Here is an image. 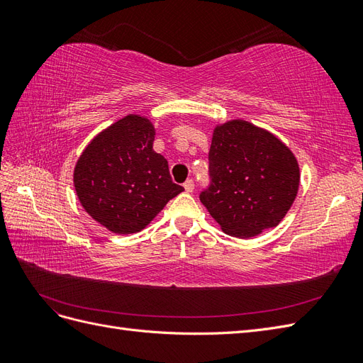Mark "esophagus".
<instances>
[{"mask_svg": "<svg viewBox=\"0 0 363 363\" xmlns=\"http://www.w3.org/2000/svg\"><path fill=\"white\" fill-rule=\"evenodd\" d=\"M183 186H184V191H186V192H192L194 188H195V186H194V180H191V179L186 180Z\"/></svg>", "mask_w": 363, "mask_h": 363, "instance_id": "34e87169", "label": "esophagus"}]
</instances>
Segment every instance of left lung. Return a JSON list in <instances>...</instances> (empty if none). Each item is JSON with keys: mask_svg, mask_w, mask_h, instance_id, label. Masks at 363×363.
Instances as JSON below:
<instances>
[{"mask_svg": "<svg viewBox=\"0 0 363 363\" xmlns=\"http://www.w3.org/2000/svg\"><path fill=\"white\" fill-rule=\"evenodd\" d=\"M208 175L211 184L200 194L201 203L224 233L242 239L279 225L300 186L292 151L244 119L215 127Z\"/></svg>", "mask_w": 363, "mask_h": 363, "instance_id": "left-lung-1", "label": "left lung"}]
</instances>
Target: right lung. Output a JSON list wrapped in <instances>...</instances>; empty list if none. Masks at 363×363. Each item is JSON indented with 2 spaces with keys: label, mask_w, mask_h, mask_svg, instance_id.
Instances as JSON below:
<instances>
[{
  "label": "right lung",
  "mask_w": 363,
  "mask_h": 363,
  "mask_svg": "<svg viewBox=\"0 0 363 363\" xmlns=\"http://www.w3.org/2000/svg\"><path fill=\"white\" fill-rule=\"evenodd\" d=\"M155 135L148 118L127 115L96 135L75 164L82 206L113 233L140 232L184 191L172 182L168 160L152 150Z\"/></svg>",
  "instance_id": "add662e5"
}]
</instances>
